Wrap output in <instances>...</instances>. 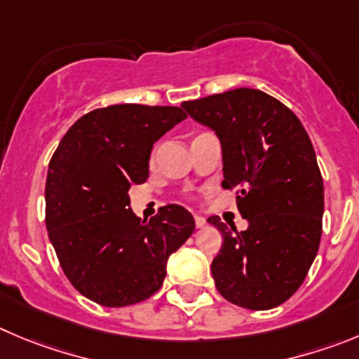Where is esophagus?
<instances>
[{
    "mask_svg": "<svg viewBox=\"0 0 359 359\" xmlns=\"http://www.w3.org/2000/svg\"><path fill=\"white\" fill-rule=\"evenodd\" d=\"M195 225L196 229H203L207 225V219L203 216H195Z\"/></svg>",
    "mask_w": 359,
    "mask_h": 359,
    "instance_id": "obj_1",
    "label": "esophagus"
}]
</instances>
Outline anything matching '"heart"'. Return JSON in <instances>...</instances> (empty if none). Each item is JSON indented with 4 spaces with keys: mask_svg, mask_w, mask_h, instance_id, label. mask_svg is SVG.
Returning <instances> with one entry per match:
<instances>
[{
    "mask_svg": "<svg viewBox=\"0 0 359 359\" xmlns=\"http://www.w3.org/2000/svg\"><path fill=\"white\" fill-rule=\"evenodd\" d=\"M156 154H157V149H154V150H152V154H150V159H152V161L156 159Z\"/></svg>",
    "mask_w": 359,
    "mask_h": 359,
    "instance_id": "heart-1",
    "label": "heart"
}]
</instances>
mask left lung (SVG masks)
<instances>
[{
  "mask_svg": "<svg viewBox=\"0 0 359 359\" xmlns=\"http://www.w3.org/2000/svg\"><path fill=\"white\" fill-rule=\"evenodd\" d=\"M182 108L217 134L221 186L236 189L248 229L209 223L223 236L212 260L221 296L237 306L269 310L301 287L323 236L324 184L303 123L285 104L260 90L236 88Z\"/></svg>",
  "mask_w": 359,
  "mask_h": 359,
  "instance_id": "1",
  "label": "left lung"
}]
</instances>
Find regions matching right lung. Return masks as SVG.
I'll list each match as a JSON object with an SVG mask.
<instances>
[{
  "instance_id": "add662e5",
  "label": "right lung",
  "mask_w": 359,
  "mask_h": 359,
  "mask_svg": "<svg viewBox=\"0 0 359 359\" xmlns=\"http://www.w3.org/2000/svg\"><path fill=\"white\" fill-rule=\"evenodd\" d=\"M186 118L173 106L115 104L83 115L60 142L46 180V226L74 289L102 306H129L163 285L166 262L195 230L170 203L149 223L129 209L149 177L154 143Z\"/></svg>"
}]
</instances>
